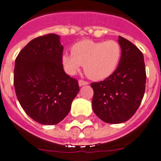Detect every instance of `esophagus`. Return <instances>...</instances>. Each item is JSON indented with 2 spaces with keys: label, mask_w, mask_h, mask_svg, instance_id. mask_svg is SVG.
I'll list each match as a JSON object with an SVG mask.
<instances>
[{
  "label": "esophagus",
  "mask_w": 161,
  "mask_h": 161,
  "mask_svg": "<svg viewBox=\"0 0 161 161\" xmlns=\"http://www.w3.org/2000/svg\"><path fill=\"white\" fill-rule=\"evenodd\" d=\"M78 83H79V86H86V85H88V84H89L87 81H85V80H80L79 81H78Z\"/></svg>",
  "instance_id": "1"
}]
</instances>
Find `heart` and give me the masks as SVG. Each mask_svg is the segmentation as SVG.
<instances>
[{"instance_id":"obj_1","label":"heart","mask_w":161,"mask_h":161,"mask_svg":"<svg viewBox=\"0 0 161 161\" xmlns=\"http://www.w3.org/2000/svg\"><path fill=\"white\" fill-rule=\"evenodd\" d=\"M121 58L122 47L117 41L86 39L73 45L71 54H62V62L69 75H75L83 65L84 71L90 79L101 80L115 71Z\"/></svg>"}]
</instances>
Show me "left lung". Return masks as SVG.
Here are the masks:
<instances>
[{
    "mask_svg": "<svg viewBox=\"0 0 161 161\" xmlns=\"http://www.w3.org/2000/svg\"><path fill=\"white\" fill-rule=\"evenodd\" d=\"M122 58L112 75L94 82L93 111L102 121L118 124L130 119L143 99L146 67L142 53L126 38L119 36Z\"/></svg>",
    "mask_w": 161,
    "mask_h": 161,
    "instance_id": "8db88e82",
    "label": "left lung"
}]
</instances>
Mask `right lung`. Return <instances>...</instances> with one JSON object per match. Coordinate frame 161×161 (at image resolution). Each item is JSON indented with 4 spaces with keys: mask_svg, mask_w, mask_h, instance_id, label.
Here are the masks:
<instances>
[{
    "mask_svg": "<svg viewBox=\"0 0 161 161\" xmlns=\"http://www.w3.org/2000/svg\"><path fill=\"white\" fill-rule=\"evenodd\" d=\"M62 52L60 36L49 34L30 41L15 59L17 99L25 112L42 125L63 120L80 90L77 80L63 70Z\"/></svg>",
    "mask_w": 161,
    "mask_h": 161,
    "instance_id": "add662e5",
    "label": "right lung"
}]
</instances>
